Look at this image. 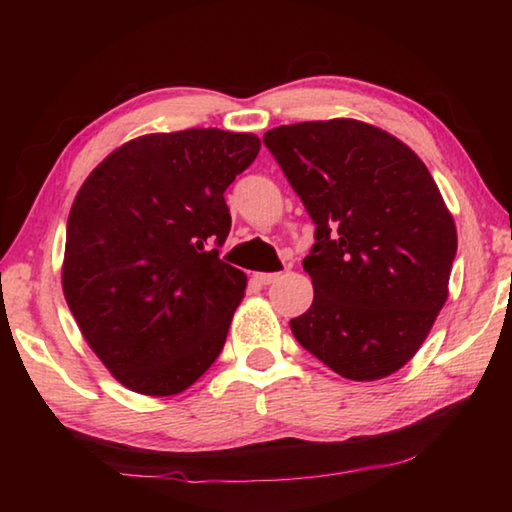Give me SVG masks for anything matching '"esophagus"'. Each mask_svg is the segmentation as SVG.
<instances>
[{
    "instance_id": "obj_1",
    "label": "esophagus",
    "mask_w": 512,
    "mask_h": 512,
    "mask_svg": "<svg viewBox=\"0 0 512 512\" xmlns=\"http://www.w3.org/2000/svg\"><path fill=\"white\" fill-rule=\"evenodd\" d=\"M280 277H282V273H255V280L259 284H264V287L266 284H273L275 280H280Z\"/></svg>"
}]
</instances>
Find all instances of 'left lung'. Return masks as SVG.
<instances>
[{
	"label": "left lung",
	"mask_w": 512,
	"mask_h": 512,
	"mask_svg": "<svg viewBox=\"0 0 512 512\" xmlns=\"http://www.w3.org/2000/svg\"><path fill=\"white\" fill-rule=\"evenodd\" d=\"M264 144L316 223L302 259L314 302L293 336L345 379L393 375L449 296L458 239L438 185L402 140L359 119L277 126Z\"/></svg>",
	"instance_id": "1"
}]
</instances>
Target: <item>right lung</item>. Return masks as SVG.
Returning a JSON list of instances; mask_svg holds the SVG:
<instances>
[{
    "instance_id": "right-lung-1",
    "label": "right lung",
    "mask_w": 512,
    "mask_h": 512,
    "mask_svg": "<svg viewBox=\"0 0 512 512\" xmlns=\"http://www.w3.org/2000/svg\"><path fill=\"white\" fill-rule=\"evenodd\" d=\"M259 137L219 128L121 144L85 178L67 219L63 293L83 339L128 391L183 393L212 366L246 291L219 259L223 192Z\"/></svg>"
}]
</instances>
